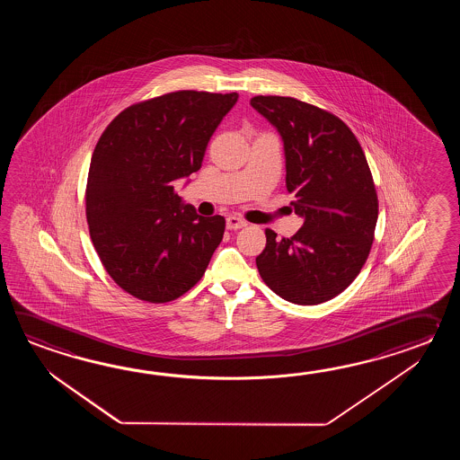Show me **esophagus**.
Masks as SVG:
<instances>
[{"label": "esophagus", "mask_w": 460, "mask_h": 460, "mask_svg": "<svg viewBox=\"0 0 460 460\" xmlns=\"http://www.w3.org/2000/svg\"><path fill=\"white\" fill-rule=\"evenodd\" d=\"M243 226H246V220H243L242 217H226V228H228V230H238V228H243Z\"/></svg>", "instance_id": "1"}]
</instances>
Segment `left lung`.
<instances>
[{"instance_id":"obj_1","label":"left lung","mask_w":460,"mask_h":460,"mask_svg":"<svg viewBox=\"0 0 460 460\" xmlns=\"http://www.w3.org/2000/svg\"><path fill=\"white\" fill-rule=\"evenodd\" d=\"M250 103L283 137L286 187L304 218L291 238L264 230L260 276L289 303L331 301L358 276L375 238L378 196L365 153L352 129L327 110L278 95Z\"/></svg>"}]
</instances>
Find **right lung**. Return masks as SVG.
<instances>
[{
    "mask_svg": "<svg viewBox=\"0 0 460 460\" xmlns=\"http://www.w3.org/2000/svg\"><path fill=\"white\" fill-rule=\"evenodd\" d=\"M236 100V92H171L125 108L98 139L85 189L88 230L110 278L133 297L169 303L206 273L226 218L197 216L174 182L200 169Z\"/></svg>",
    "mask_w": 460,
    "mask_h": 460,
    "instance_id": "right-lung-1",
    "label": "right lung"
}]
</instances>
